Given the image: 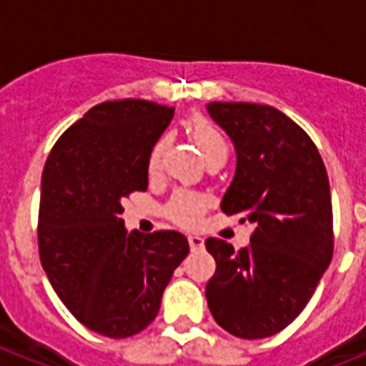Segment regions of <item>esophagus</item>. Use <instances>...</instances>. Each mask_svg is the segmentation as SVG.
<instances>
[{"label":"esophagus","instance_id":"34e87169","mask_svg":"<svg viewBox=\"0 0 366 366\" xmlns=\"http://www.w3.org/2000/svg\"><path fill=\"white\" fill-rule=\"evenodd\" d=\"M188 241H189V247H192V250H199L203 249V244H205V241H203V237L201 235H188Z\"/></svg>","mask_w":366,"mask_h":366}]
</instances>
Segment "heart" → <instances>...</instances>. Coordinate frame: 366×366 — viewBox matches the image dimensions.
<instances>
[{
  "label": "heart",
  "mask_w": 366,
  "mask_h": 366,
  "mask_svg": "<svg viewBox=\"0 0 366 366\" xmlns=\"http://www.w3.org/2000/svg\"><path fill=\"white\" fill-rule=\"evenodd\" d=\"M188 132L189 137L194 138V142L199 146L201 154L205 155V159L211 163L214 159H228L229 146L228 140L224 137V132L218 129L214 122H211L205 116H194L188 119ZM171 144V137L169 134H161L149 148L148 167L149 177L159 174L163 169V161H165V154ZM209 199L205 195L195 194V192H188V189H177L174 194L169 197L165 203V212L167 218H171L172 222L182 224V226H197L203 218Z\"/></svg>",
  "instance_id": "1"
}]
</instances>
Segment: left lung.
I'll use <instances>...</instances> for the list:
<instances>
[{
  "label": "left lung",
  "instance_id": "1",
  "mask_svg": "<svg viewBox=\"0 0 366 366\" xmlns=\"http://www.w3.org/2000/svg\"><path fill=\"white\" fill-rule=\"evenodd\" d=\"M207 108L237 152L220 209L254 228L241 250L218 237L205 241L217 262L207 304L229 335L267 338L300 315L332 260L329 177L317 146L283 112L252 102Z\"/></svg>",
  "mask_w": 366,
  "mask_h": 366
}]
</instances>
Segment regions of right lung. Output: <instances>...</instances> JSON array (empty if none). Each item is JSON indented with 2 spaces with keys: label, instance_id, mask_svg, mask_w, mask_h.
<instances>
[{
  "label": "right lung",
  "instance_id": "obj_1",
  "mask_svg": "<svg viewBox=\"0 0 366 366\" xmlns=\"http://www.w3.org/2000/svg\"><path fill=\"white\" fill-rule=\"evenodd\" d=\"M174 108L140 99L102 102L51 149L41 174L37 247L54 292L71 315L108 338L138 335L188 256L174 229L123 226V201L148 189V154Z\"/></svg>",
  "mask_w": 366,
  "mask_h": 366
}]
</instances>
